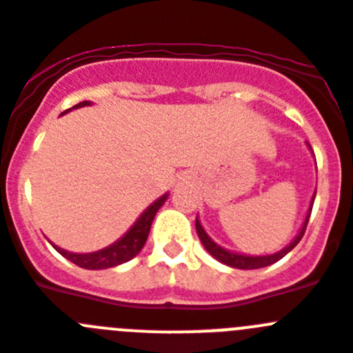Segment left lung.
Returning a JSON list of instances; mask_svg holds the SVG:
<instances>
[{
    "label": "left lung",
    "mask_w": 353,
    "mask_h": 353,
    "mask_svg": "<svg viewBox=\"0 0 353 353\" xmlns=\"http://www.w3.org/2000/svg\"><path fill=\"white\" fill-rule=\"evenodd\" d=\"M314 194H316V192H314ZM313 201H314V196H313V199H311L310 212H307V215H305V221H304V224H302L299 235L295 236V239H293L285 249H281L279 252H274V254H265V256H245V254H239V252L226 251V249H223L221 245L215 244L214 240L207 235V232H205L203 226L199 224L198 219H196V232H198V236H199V240H201V244L205 245V249L210 252L215 260H219L221 263L230 265V267H233V269H242V270L261 269V267H269V265H272V263H276V261L281 260L283 256H286V254H288V252L292 251V249L295 248L299 242H301V239L304 236L305 226H307V223H310V215H311V208H313Z\"/></svg>",
    "instance_id": "8db88e82"
}]
</instances>
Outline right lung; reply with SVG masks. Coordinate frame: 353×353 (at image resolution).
Segmentation results:
<instances>
[{
	"label": "right lung",
	"instance_id": "add662e5",
	"mask_svg": "<svg viewBox=\"0 0 353 353\" xmlns=\"http://www.w3.org/2000/svg\"><path fill=\"white\" fill-rule=\"evenodd\" d=\"M83 105H90L88 101L79 102V104L74 105L76 108H83ZM70 111V109H67ZM65 111V113H67ZM168 199V194L161 196L157 201L150 205L145 212L141 214L134 226L130 228L129 232L125 235L121 236L120 240H117L114 244H111L109 248L101 249V251H95V252H86V254H77V252H68L65 249L58 248L54 245V249L60 252L61 256H65L67 260H70L72 263H76L77 267L81 269H88V270H101V269H109V267H117V265L125 263V261L132 260L136 254L143 249L145 245L146 239H148V233H150V228H152V223H154V217L157 214L159 208L164 205V201Z\"/></svg>",
	"mask_w": 353,
	"mask_h": 353
}]
</instances>
